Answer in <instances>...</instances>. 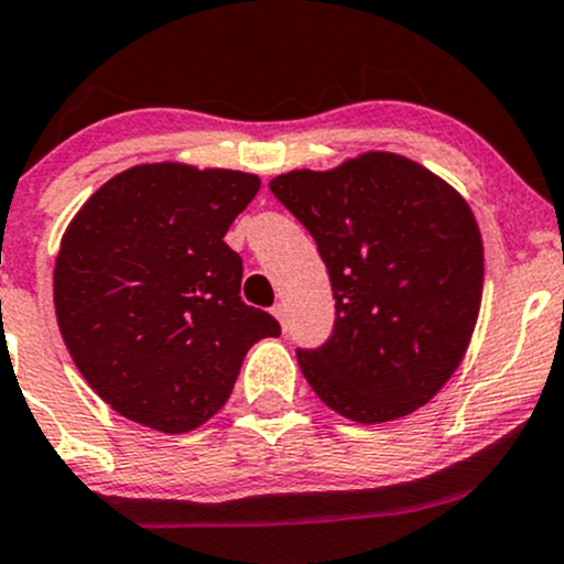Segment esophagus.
<instances>
[{"label":"esophagus","mask_w":564,"mask_h":564,"mask_svg":"<svg viewBox=\"0 0 564 564\" xmlns=\"http://www.w3.org/2000/svg\"><path fill=\"white\" fill-rule=\"evenodd\" d=\"M271 312H274V317L280 319L282 328H288V308H284V304H274L271 306Z\"/></svg>","instance_id":"1"}]
</instances>
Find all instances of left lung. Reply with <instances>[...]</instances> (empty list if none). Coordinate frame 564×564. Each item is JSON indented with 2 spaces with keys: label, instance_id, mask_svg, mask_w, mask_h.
<instances>
[{
  "label": "left lung",
  "instance_id": "1",
  "mask_svg": "<svg viewBox=\"0 0 564 564\" xmlns=\"http://www.w3.org/2000/svg\"><path fill=\"white\" fill-rule=\"evenodd\" d=\"M269 187L328 265L333 333L299 349L319 401L362 425L425 405L457 371L481 306L484 247L468 202L395 153L295 169Z\"/></svg>",
  "mask_w": 564,
  "mask_h": 564
}]
</instances>
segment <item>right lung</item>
I'll return each instance as SVG.
<instances>
[{"instance_id":"add662e5","label":"right lung","mask_w":564,"mask_h":564,"mask_svg":"<svg viewBox=\"0 0 564 564\" xmlns=\"http://www.w3.org/2000/svg\"><path fill=\"white\" fill-rule=\"evenodd\" d=\"M256 174L142 163L72 217L53 304L72 360L126 420L187 433L223 409L247 349L280 336L241 301V258L223 241Z\"/></svg>"}]
</instances>
